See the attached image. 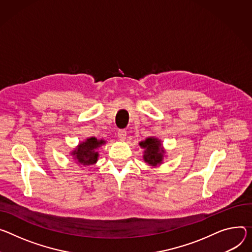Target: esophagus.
I'll use <instances>...</instances> for the list:
<instances>
[{
	"mask_svg": "<svg viewBox=\"0 0 252 252\" xmlns=\"http://www.w3.org/2000/svg\"><path fill=\"white\" fill-rule=\"evenodd\" d=\"M118 136H119V139L121 141L126 140V129H120L118 131Z\"/></svg>",
	"mask_w": 252,
	"mask_h": 252,
	"instance_id": "1",
	"label": "esophagus"
}]
</instances>
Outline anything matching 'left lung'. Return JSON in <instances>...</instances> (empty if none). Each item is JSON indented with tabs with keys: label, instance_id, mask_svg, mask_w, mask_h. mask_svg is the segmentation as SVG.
Masks as SVG:
<instances>
[{
	"label": "left lung",
	"instance_id": "8db88e82",
	"mask_svg": "<svg viewBox=\"0 0 252 252\" xmlns=\"http://www.w3.org/2000/svg\"><path fill=\"white\" fill-rule=\"evenodd\" d=\"M140 146L146 149L144 155L146 163L152 166H157L162 162L164 151L161 150V143H159V141L154 138H149L145 142H141Z\"/></svg>",
	"mask_w": 252,
	"mask_h": 252
}]
</instances>
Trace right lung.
<instances>
[{"label":"right lung","instance_id":"1","mask_svg":"<svg viewBox=\"0 0 252 252\" xmlns=\"http://www.w3.org/2000/svg\"><path fill=\"white\" fill-rule=\"evenodd\" d=\"M104 144V141H98L95 138H89L85 142L81 143L77 148V151H74L72 154L75 156L74 158H77V161L84 165L89 166L94 165L97 161L98 153L95 151L98 147Z\"/></svg>","mask_w":252,"mask_h":252}]
</instances>
